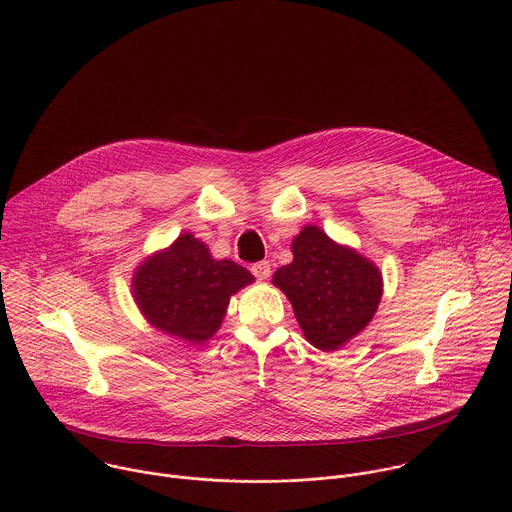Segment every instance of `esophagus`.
Segmentation results:
<instances>
[{
    "mask_svg": "<svg viewBox=\"0 0 512 512\" xmlns=\"http://www.w3.org/2000/svg\"><path fill=\"white\" fill-rule=\"evenodd\" d=\"M251 273L257 277V279H267L271 275V265L269 261H257L251 265Z\"/></svg>",
    "mask_w": 512,
    "mask_h": 512,
    "instance_id": "34e87169",
    "label": "esophagus"
}]
</instances>
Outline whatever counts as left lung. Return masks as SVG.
Returning a JSON list of instances; mask_svg holds the SVG:
<instances>
[{
	"instance_id": "1",
	"label": "left lung",
	"mask_w": 512,
	"mask_h": 512,
	"mask_svg": "<svg viewBox=\"0 0 512 512\" xmlns=\"http://www.w3.org/2000/svg\"><path fill=\"white\" fill-rule=\"evenodd\" d=\"M294 261L273 273V283L294 306L310 344L320 350L344 346L367 326L381 302L379 269L318 227H306L291 243Z\"/></svg>"
}]
</instances>
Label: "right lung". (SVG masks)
<instances>
[{
  "mask_svg": "<svg viewBox=\"0 0 512 512\" xmlns=\"http://www.w3.org/2000/svg\"><path fill=\"white\" fill-rule=\"evenodd\" d=\"M251 281L245 267L212 259L206 245L186 233L137 269L133 294L156 328L200 344L221 326L229 298Z\"/></svg>",
  "mask_w": 512,
  "mask_h": 512,
  "instance_id": "right-lung-1",
  "label": "right lung"
}]
</instances>
